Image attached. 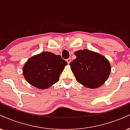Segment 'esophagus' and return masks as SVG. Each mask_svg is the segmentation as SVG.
I'll list each match as a JSON object with an SVG mask.
<instances>
[{"mask_svg": "<svg viewBox=\"0 0 130 130\" xmlns=\"http://www.w3.org/2000/svg\"><path fill=\"white\" fill-rule=\"evenodd\" d=\"M67 63H68V64H69L70 62H71V58H68V59H67Z\"/></svg>", "mask_w": 130, "mask_h": 130, "instance_id": "34e87169", "label": "esophagus"}]
</instances>
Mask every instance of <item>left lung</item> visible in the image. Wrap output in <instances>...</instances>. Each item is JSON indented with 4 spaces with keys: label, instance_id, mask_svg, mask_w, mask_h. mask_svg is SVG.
I'll return each instance as SVG.
<instances>
[{
    "label": "left lung",
    "instance_id": "1",
    "mask_svg": "<svg viewBox=\"0 0 130 130\" xmlns=\"http://www.w3.org/2000/svg\"><path fill=\"white\" fill-rule=\"evenodd\" d=\"M74 54L76 58L70 65L77 81L90 89L103 84L111 72L109 61L104 56L88 50L77 51Z\"/></svg>",
    "mask_w": 130,
    "mask_h": 130
}]
</instances>
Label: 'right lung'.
Segmentation results:
<instances>
[{
    "instance_id": "obj_1",
    "label": "right lung",
    "mask_w": 130,
    "mask_h": 130,
    "mask_svg": "<svg viewBox=\"0 0 130 130\" xmlns=\"http://www.w3.org/2000/svg\"><path fill=\"white\" fill-rule=\"evenodd\" d=\"M67 65L59 55L43 52L27 60L23 67V74L29 84L38 89H46L59 81Z\"/></svg>"
}]
</instances>
